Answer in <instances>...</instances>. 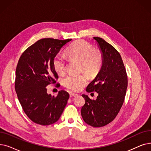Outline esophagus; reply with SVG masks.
<instances>
[{
  "mask_svg": "<svg viewBox=\"0 0 151 151\" xmlns=\"http://www.w3.org/2000/svg\"><path fill=\"white\" fill-rule=\"evenodd\" d=\"M76 96H78V94L73 93H71L70 94V97H76Z\"/></svg>",
  "mask_w": 151,
  "mask_h": 151,
  "instance_id": "1",
  "label": "esophagus"
}]
</instances>
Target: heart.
I'll use <instances>...</instances> for the list:
<instances>
[{
	"label": "heart",
	"instance_id": "obj_1",
	"mask_svg": "<svg viewBox=\"0 0 151 151\" xmlns=\"http://www.w3.org/2000/svg\"><path fill=\"white\" fill-rule=\"evenodd\" d=\"M68 56L81 62L82 68L90 74H95L101 67L102 57L99 52L94 51L93 47L88 42L78 41L73 43L67 50ZM67 59L61 54H58L54 60V68L58 74L63 75L66 70ZM88 81L86 74H70L63 79L65 87L75 91L81 89Z\"/></svg>",
	"mask_w": 151,
	"mask_h": 151
}]
</instances>
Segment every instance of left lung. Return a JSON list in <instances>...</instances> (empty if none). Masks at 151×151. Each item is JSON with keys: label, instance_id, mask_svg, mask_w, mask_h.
<instances>
[{"label": "left lung", "instance_id": "8db88e82", "mask_svg": "<svg viewBox=\"0 0 151 151\" xmlns=\"http://www.w3.org/2000/svg\"><path fill=\"white\" fill-rule=\"evenodd\" d=\"M93 40L96 41L101 51L102 63L86 91H96L98 96L96 100H91L88 95H82L85 104L81 114L89 125L101 127L113 121L119 112L126 95L128 78L119 52L101 37H94Z\"/></svg>", "mask_w": 151, "mask_h": 151}]
</instances>
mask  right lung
I'll use <instances>...</instances> for the list:
<instances>
[{
  "label": "right lung",
  "instance_id": "1",
  "mask_svg": "<svg viewBox=\"0 0 151 151\" xmlns=\"http://www.w3.org/2000/svg\"><path fill=\"white\" fill-rule=\"evenodd\" d=\"M71 41L40 39L26 50L18 60L15 84L18 99L29 119L41 125L57 122L69 99L67 91L61 90L54 97L47 93L46 87L55 83V78H58L54 68V58Z\"/></svg>",
  "mask_w": 151,
  "mask_h": 151
}]
</instances>
